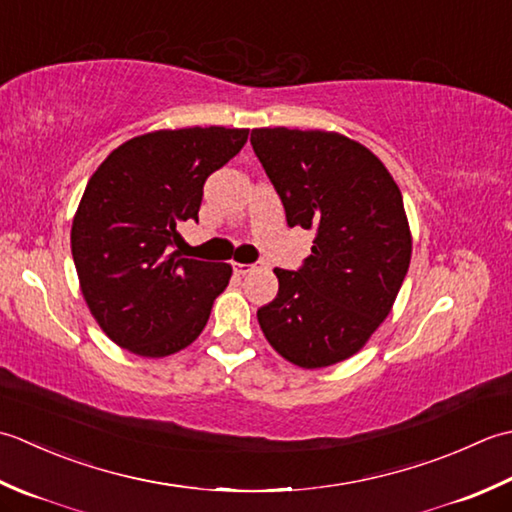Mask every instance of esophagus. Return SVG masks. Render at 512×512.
Wrapping results in <instances>:
<instances>
[{
    "label": "esophagus",
    "mask_w": 512,
    "mask_h": 512,
    "mask_svg": "<svg viewBox=\"0 0 512 512\" xmlns=\"http://www.w3.org/2000/svg\"><path fill=\"white\" fill-rule=\"evenodd\" d=\"M256 267L254 265H245V263H234V274L236 276H245L249 274V271H254Z\"/></svg>",
    "instance_id": "34e87169"
}]
</instances>
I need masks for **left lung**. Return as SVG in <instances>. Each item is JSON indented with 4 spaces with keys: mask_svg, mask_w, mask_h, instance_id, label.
<instances>
[{
    "mask_svg": "<svg viewBox=\"0 0 512 512\" xmlns=\"http://www.w3.org/2000/svg\"><path fill=\"white\" fill-rule=\"evenodd\" d=\"M249 141L287 225L316 232L302 269H274L278 296L258 309V325L296 367H331L369 342L409 271L402 192L378 156L344 134L256 128Z\"/></svg>",
    "mask_w": 512,
    "mask_h": 512,
    "instance_id": "obj_1",
    "label": "left lung"
}]
</instances>
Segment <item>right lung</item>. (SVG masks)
<instances>
[{
    "label": "right lung",
    "instance_id": "obj_1",
    "mask_svg": "<svg viewBox=\"0 0 512 512\" xmlns=\"http://www.w3.org/2000/svg\"><path fill=\"white\" fill-rule=\"evenodd\" d=\"M245 128L156 130L121 143L90 176L70 247L92 318L119 347L165 358L210 320L232 265L181 258L179 225L198 221L205 179L241 152Z\"/></svg>",
    "mask_w": 512,
    "mask_h": 512
}]
</instances>
